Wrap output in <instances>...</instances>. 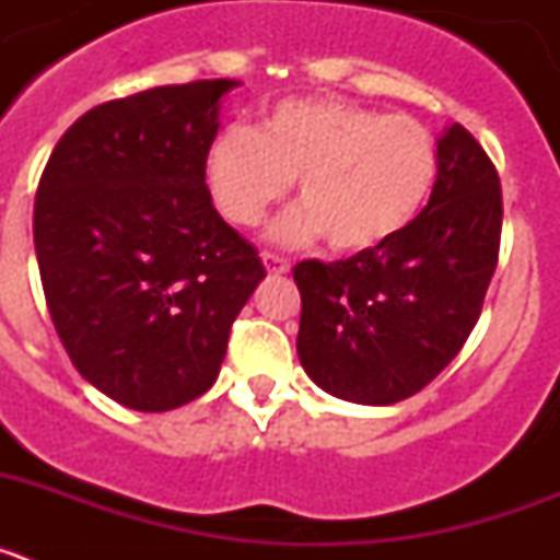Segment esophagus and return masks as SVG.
Here are the masks:
<instances>
[{"label":"esophagus","instance_id":"obj_1","mask_svg":"<svg viewBox=\"0 0 560 560\" xmlns=\"http://www.w3.org/2000/svg\"><path fill=\"white\" fill-rule=\"evenodd\" d=\"M264 264H266V271H269V275H285V271L291 269L289 257L275 255V252H264Z\"/></svg>","mask_w":560,"mask_h":560}]
</instances>
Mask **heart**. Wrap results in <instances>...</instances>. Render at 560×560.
Wrapping results in <instances>:
<instances>
[{
  "mask_svg": "<svg viewBox=\"0 0 560 560\" xmlns=\"http://www.w3.org/2000/svg\"><path fill=\"white\" fill-rule=\"evenodd\" d=\"M438 171V140L423 122L339 97L275 103L255 131L224 128L207 151L210 196L230 224H260L296 182L300 207L277 221L275 237L325 235L341 255L378 249L407 230Z\"/></svg>",
  "mask_w": 560,
  "mask_h": 560,
  "instance_id": "b5f03b06",
  "label": "heart"
}]
</instances>
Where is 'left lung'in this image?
<instances>
[{"label": "left lung", "instance_id": "left-lung-1", "mask_svg": "<svg viewBox=\"0 0 560 560\" xmlns=\"http://www.w3.org/2000/svg\"><path fill=\"white\" fill-rule=\"evenodd\" d=\"M438 151L429 205L407 230L348 260L294 266L296 353L316 387L350 404L389 407L427 387L474 330L497 271V167L459 122Z\"/></svg>", "mask_w": 560, "mask_h": 560}]
</instances>
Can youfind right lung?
<instances>
[{"label": "right lung", "mask_w": 560, "mask_h": 560, "mask_svg": "<svg viewBox=\"0 0 560 560\" xmlns=\"http://www.w3.org/2000/svg\"><path fill=\"white\" fill-rule=\"evenodd\" d=\"M235 86L192 81L89 108L38 182L33 241L52 325L78 373L137 412L215 384L232 323L266 277L205 182Z\"/></svg>", "instance_id": "right-lung-1"}]
</instances>
